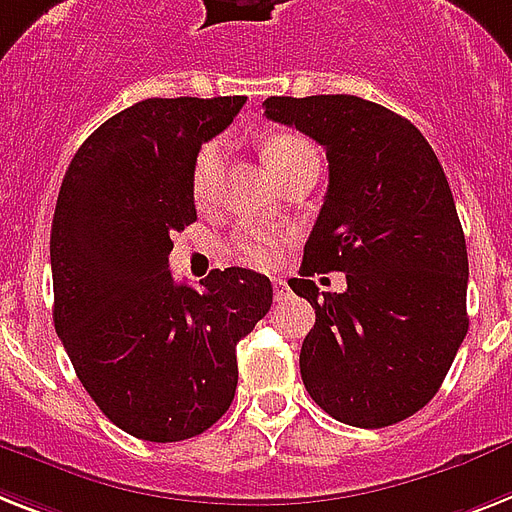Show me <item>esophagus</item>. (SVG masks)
<instances>
[{
  "mask_svg": "<svg viewBox=\"0 0 512 512\" xmlns=\"http://www.w3.org/2000/svg\"><path fill=\"white\" fill-rule=\"evenodd\" d=\"M273 294H276V302H284L289 299V284H286L284 278H273Z\"/></svg>",
  "mask_w": 512,
  "mask_h": 512,
  "instance_id": "34e87169",
  "label": "esophagus"
}]
</instances>
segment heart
I'll return each instance as SVG.
<instances>
[{
	"label": "heart",
	"instance_id": "heart-1",
	"mask_svg": "<svg viewBox=\"0 0 512 512\" xmlns=\"http://www.w3.org/2000/svg\"><path fill=\"white\" fill-rule=\"evenodd\" d=\"M265 160H268L270 170L276 173L278 178L294 170L302 162H313L315 149L310 147V141L302 139L297 134H273L265 141ZM220 160H223V147L220 141H207L205 147L199 149L197 160H194V168H191V194L197 202H207L213 197L215 184H218V170ZM276 236L268 234V231H255V228H247V231H239L234 236V255L239 260L249 265H265L270 260V252L276 247Z\"/></svg>",
	"mask_w": 512,
	"mask_h": 512
}]
</instances>
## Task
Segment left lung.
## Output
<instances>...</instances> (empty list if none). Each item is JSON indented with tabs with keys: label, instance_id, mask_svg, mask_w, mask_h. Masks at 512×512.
Returning a JSON list of instances; mask_svg holds the SVG:
<instances>
[{
	"label": "left lung",
	"instance_id": "8db88e82",
	"mask_svg": "<svg viewBox=\"0 0 512 512\" xmlns=\"http://www.w3.org/2000/svg\"><path fill=\"white\" fill-rule=\"evenodd\" d=\"M265 118L326 149L328 191L294 294L315 310L305 389L331 418L384 429L439 392L468 334V252L434 149L407 118L350 94L268 97ZM342 269V295L309 276Z\"/></svg>",
	"mask_w": 512,
	"mask_h": 512
}]
</instances>
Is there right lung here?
I'll list each match as a JSON object with an SVG mask.
<instances>
[{"label":"right lung","instance_id":"add662e5","mask_svg":"<svg viewBox=\"0 0 512 512\" xmlns=\"http://www.w3.org/2000/svg\"><path fill=\"white\" fill-rule=\"evenodd\" d=\"M247 97L144 99L83 141L54 207V328L83 389L147 442L202 434L234 402L236 344L273 305L247 268L176 284L170 234L197 220L191 168Z\"/></svg>","mask_w":512,"mask_h":512}]
</instances>
